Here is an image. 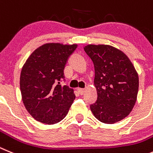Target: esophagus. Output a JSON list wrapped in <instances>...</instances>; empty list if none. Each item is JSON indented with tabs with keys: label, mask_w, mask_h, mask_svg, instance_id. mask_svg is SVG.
Listing matches in <instances>:
<instances>
[{
	"label": "esophagus",
	"mask_w": 153,
	"mask_h": 153,
	"mask_svg": "<svg viewBox=\"0 0 153 153\" xmlns=\"http://www.w3.org/2000/svg\"><path fill=\"white\" fill-rule=\"evenodd\" d=\"M78 91L80 95H83V94L85 92V88H78Z\"/></svg>",
	"instance_id": "34e87169"
}]
</instances>
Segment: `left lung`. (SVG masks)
<instances>
[{
  "mask_svg": "<svg viewBox=\"0 0 153 153\" xmlns=\"http://www.w3.org/2000/svg\"><path fill=\"white\" fill-rule=\"evenodd\" d=\"M84 49L95 67L98 98L90 105L91 112L105 124L123 120L137 99L139 76L135 67L126 54L110 45H88Z\"/></svg>",
  "mask_w": 153,
  "mask_h": 153,
  "instance_id": "obj_1",
  "label": "left lung"
}]
</instances>
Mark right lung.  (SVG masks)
Segmentation results:
<instances>
[{
    "label": "right lung",
    "instance_id": "right-lung-1",
    "mask_svg": "<svg viewBox=\"0 0 153 153\" xmlns=\"http://www.w3.org/2000/svg\"><path fill=\"white\" fill-rule=\"evenodd\" d=\"M77 46L45 44L33 51L21 69L22 101L29 114L40 123H59L75 100L74 90L60 82L65 80L64 69Z\"/></svg>",
    "mask_w": 153,
    "mask_h": 153
}]
</instances>
